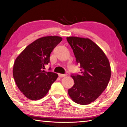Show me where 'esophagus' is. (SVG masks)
<instances>
[{
	"label": "esophagus",
	"instance_id": "esophagus-1",
	"mask_svg": "<svg viewBox=\"0 0 127 127\" xmlns=\"http://www.w3.org/2000/svg\"><path fill=\"white\" fill-rule=\"evenodd\" d=\"M59 76L60 77H64V76H67V74H61V73H59Z\"/></svg>",
	"mask_w": 127,
	"mask_h": 127
}]
</instances>
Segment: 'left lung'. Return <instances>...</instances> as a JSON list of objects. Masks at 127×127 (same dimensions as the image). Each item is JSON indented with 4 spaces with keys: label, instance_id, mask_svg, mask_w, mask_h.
I'll return each mask as SVG.
<instances>
[{
    "label": "left lung",
    "instance_id": "1",
    "mask_svg": "<svg viewBox=\"0 0 127 127\" xmlns=\"http://www.w3.org/2000/svg\"><path fill=\"white\" fill-rule=\"evenodd\" d=\"M67 40L81 68L80 74H72L74 84L68 89V94L76 103L90 104L99 96L109 82L111 73L109 61L90 39L69 37Z\"/></svg>",
    "mask_w": 127,
    "mask_h": 127
}]
</instances>
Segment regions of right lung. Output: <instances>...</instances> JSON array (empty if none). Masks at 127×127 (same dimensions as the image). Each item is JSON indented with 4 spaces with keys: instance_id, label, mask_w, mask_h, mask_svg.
<instances>
[{
    "instance_id": "1",
    "label": "right lung",
    "mask_w": 127,
    "mask_h": 127,
    "mask_svg": "<svg viewBox=\"0 0 127 127\" xmlns=\"http://www.w3.org/2000/svg\"><path fill=\"white\" fill-rule=\"evenodd\" d=\"M62 41V38L58 36L40 38L28 45L15 60L13 78L20 91L28 99H41L58 78V74L43 69L49 63L51 52Z\"/></svg>"
}]
</instances>
